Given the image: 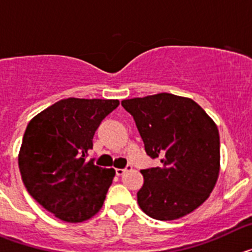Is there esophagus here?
I'll use <instances>...</instances> for the list:
<instances>
[{
	"instance_id": "1",
	"label": "esophagus",
	"mask_w": 252,
	"mask_h": 252,
	"mask_svg": "<svg viewBox=\"0 0 252 252\" xmlns=\"http://www.w3.org/2000/svg\"><path fill=\"white\" fill-rule=\"evenodd\" d=\"M131 166H127V168H125V169H116V174L119 175V177H121V175H124L125 173L127 170H130Z\"/></svg>"
}]
</instances>
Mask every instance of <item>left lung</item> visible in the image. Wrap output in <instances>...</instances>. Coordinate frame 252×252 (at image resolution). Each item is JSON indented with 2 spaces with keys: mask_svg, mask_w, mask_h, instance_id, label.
Here are the masks:
<instances>
[{
  "mask_svg": "<svg viewBox=\"0 0 252 252\" xmlns=\"http://www.w3.org/2000/svg\"><path fill=\"white\" fill-rule=\"evenodd\" d=\"M145 150L160 166L141 170L140 208L151 218L173 221L189 215L212 193L220 175L217 125L193 99L171 93L124 99Z\"/></svg>",
  "mask_w": 252,
  "mask_h": 252,
  "instance_id": "left-lung-1",
  "label": "left lung"
}]
</instances>
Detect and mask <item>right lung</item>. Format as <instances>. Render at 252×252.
<instances>
[{"label":"right lung","mask_w":252,"mask_h":252,"mask_svg":"<svg viewBox=\"0 0 252 252\" xmlns=\"http://www.w3.org/2000/svg\"><path fill=\"white\" fill-rule=\"evenodd\" d=\"M119 99H60L29 122L19 168L29 194L62 221L78 223L103 206L115 169L87 160L99 124Z\"/></svg>","instance_id":"add662e5"}]
</instances>
